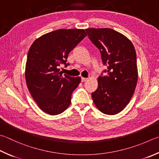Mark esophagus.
Segmentation results:
<instances>
[{
	"label": "esophagus",
	"mask_w": 159,
	"mask_h": 159,
	"mask_svg": "<svg viewBox=\"0 0 159 159\" xmlns=\"http://www.w3.org/2000/svg\"><path fill=\"white\" fill-rule=\"evenodd\" d=\"M87 80H88V78H85V77H82V82H86V81Z\"/></svg>",
	"instance_id": "34e87169"
}]
</instances>
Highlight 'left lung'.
Returning a JSON list of instances; mask_svg holds the SVG:
<instances>
[{"label": "left lung", "instance_id": "obj_1", "mask_svg": "<svg viewBox=\"0 0 159 159\" xmlns=\"http://www.w3.org/2000/svg\"><path fill=\"white\" fill-rule=\"evenodd\" d=\"M89 39L99 49L105 76L98 77L92 93L94 104L102 113L115 115L123 110L135 91L138 80L136 53L131 41L111 28H88Z\"/></svg>", "mask_w": 159, "mask_h": 159}]
</instances>
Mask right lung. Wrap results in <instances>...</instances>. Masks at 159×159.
I'll list each match as a JSON object with an SVG mask.
<instances>
[{"label":"right lung","mask_w":159,"mask_h":159,"mask_svg":"<svg viewBox=\"0 0 159 159\" xmlns=\"http://www.w3.org/2000/svg\"><path fill=\"white\" fill-rule=\"evenodd\" d=\"M86 36L84 30L60 29L43 34L32 44L25 66V80L32 97L48 114H60L69 107L80 77L63 75L59 67Z\"/></svg>","instance_id":"obj_1"}]
</instances>
